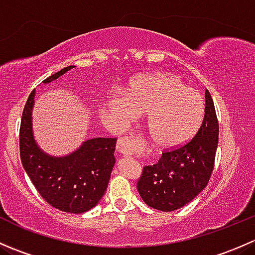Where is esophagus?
<instances>
[{"mask_svg":"<svg viewBox=\"0 0 255 255\" xmlns=\"http://www.w3.org/2000/svg\"><path fill=\"white\" fill-rule=\"evenodd\" d=\"M135 140L132 139L130 137H123L121 138L120 142H118L117 150L122 154L123 156H132L134 155V146H135Z\"/></svg>","mask_w":255,"mask_h":255,"instance_id":"esophagus-1","label":"esophagus"}]
</instances>
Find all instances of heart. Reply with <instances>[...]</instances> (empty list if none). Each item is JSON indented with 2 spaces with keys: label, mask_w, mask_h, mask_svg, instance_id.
<instances>
[{
  "label": "heart",
  "mask_w": 255,
  "mask_h": 255,
  "mask_svg": "<svg viewBox=\"0 0 255 255\" xmlns=\"http://www.w3.org/2000/svg\"><path fill=\"white\" fill-rule=\"evenodd\" d=\"M111 110L123 123L148 113L146 128L151 142L171 149L189 142L201 127L205 104L201 95L173 74H149L133 80L127 95L111 102Z\"/></svg>",
  "instance_id": "obj_1"
}]
</instances>
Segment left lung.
Returning <instances> with one entry per match:
<instances>
[{
	"label": "left lung",
	"mask_w": 255,
	"mask_h": 255,
	"mask_svg": "<svg viewBox=\"0 0 255 255\" xmlns=\"http://www.w3.org/2000/svg\"><path fill=\"white\" fill-rule=\"evenodd\" d=\"M199 132L185 145L165 151L154 165L143 168L137 189L143 201L155 210L171 212L191 202L206 187L218 144V121L208 90Z\"/></svg>",
	"instance_id": "obj_1"
}]
</instances>
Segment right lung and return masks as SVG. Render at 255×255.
<instances>
[{"instance_id":"add662e5","label":"right lung","mask_w":255,"mask_h":255,"mask_svg":"<svg viewBox=\"0 0 255 255\" xmlns=\"http://www.w3.org/2000/svg\"><path fill=\"white\" fill-rule=\"evenodd\" d=\"M73 68L74 65L66 66L43 82L49 84ZM34 97L35 90L28 97L20 121L19 151L23 168L49 205L64 212H86L99 204L106 191L116 163L117 138L87 139L64 156L47 154L33 134Z\"/></svg>"}]
</instances>
